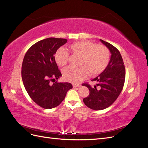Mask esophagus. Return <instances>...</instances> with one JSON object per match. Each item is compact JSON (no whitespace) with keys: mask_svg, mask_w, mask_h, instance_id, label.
Wrapping results in <instances>:
<instances>
[{"mask_svg":"<svg viewBox=\"0 0 148 148\" xmlns=\"http://www.w3.org/2000/svg\"><path fill=\"white\" fill-rule=\"evenodd\" d=\"M73 88H77L80 86V84H73Z\"/></svg>","mask_w":148,"mask_h":148,"instance_id":"obj_1","label":"esophagus"}]
</instances>
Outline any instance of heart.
Returning a JSON list of instances; mask_svg holds the SVG:
<instances>
[{
  "instance_id": "obj_1",
  "label": "heart",
  "mask_w": 148,
  "mask_h": 148,
  "mask_svg": "<svg viewBox=\"0 0 148 148\" xmlns=\"http://www.w3.org/2000/svg\"><path fill=\"white\" fill-rule=\"evenodd\" d=\"M74 54L81 56L79 65L75 68L69 66L63 70L64 78L72 83H79L86 78L89 73L95 76L101 73L106 68L110 59L109 49L102 45L89 41H80L73 43L69 46ZM69 52L64 47H60L55 54V60L60 66H65L69 62Z\"/></svg>"
}]
</instances>
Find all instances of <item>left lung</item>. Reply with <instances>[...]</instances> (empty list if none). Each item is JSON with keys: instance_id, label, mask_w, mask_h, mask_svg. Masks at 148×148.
I'll list each match as a JSON object with an SVG mask.
<instances>
[{"instance_id": "left-lung-1", "label": "left lung", "mask_w": 148, "mask_h": 148, "mask_svg": "<svg viewBox=\"0 0 148 148\" xmlns=\"http://www.w3.org/2000/svg\"><path fill=\"white\" fill-rule=\"evenodd\" d=\"M109 49L111 57L106 69L92 81L97 82L92 88L83 83L89 90V95L83 99L87 107L92 110H100L107 108L117 99L122 92L125 79V69L122 56L118 49L111 44L100 39Z\"/></svg>"}]
</instances>
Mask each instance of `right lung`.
Returning <instances> with one entry per match:
<instances>
[{
  "mask_svg": "<svg viewBox=\"0 0 148 148\" xmlns=\"http://www.w3.org/2000/svg\"><path fill=\"white\" fill-rule=\"evenodd\" d=\"M65 39L49 38L35 43L26 52L21 66V77L26 91L35 103L44 109L59 106L73 88L70 83H59L61 72L54 55Z\"/></svg>",
  "mask_w": 148,
  "mask_h": 148,
  "instance_id": "right-lung-1",
  "label": "right lung"
}]
</instances>
